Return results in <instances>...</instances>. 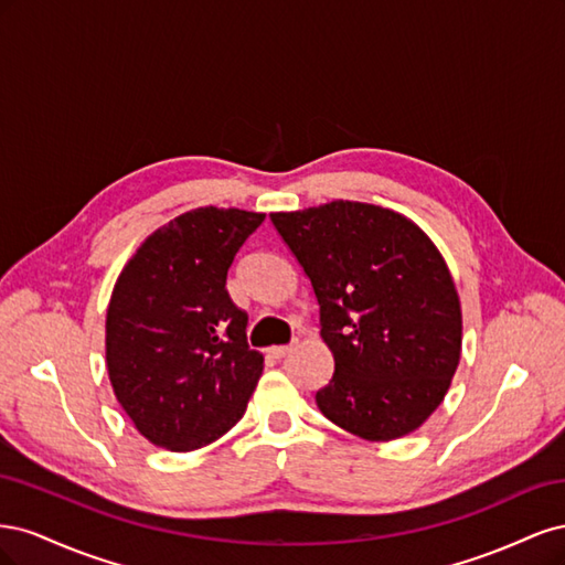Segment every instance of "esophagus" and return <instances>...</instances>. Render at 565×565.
Returning <instances> with one entry per match:
<instances>
[{
  "label": "esophagus",
  "mask_w": 565,
  "mask_h": 565,
  "mask_svg": "<svg viewBox=\"0 0 565 565\" xmlns=\"http://www.w3.org/2000/svg\"><path fill=\"white\" fill-rule=\"evenodd\" d=\"M292 349H295V344H285V347H273L270 349V353L276 355V358H285L287 353H292Z\"/></svg>",
  "instance_id": "obj_1"
}]
</instances>
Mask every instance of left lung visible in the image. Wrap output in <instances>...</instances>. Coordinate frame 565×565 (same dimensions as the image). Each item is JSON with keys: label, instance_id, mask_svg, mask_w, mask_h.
Listing matches in <instances>:
<instances>
[{"label": "left lung", "instance_id": "8db88e82", "mask_svg": "<svg viewBox=\"0 0 565 565\" xmlns=\"http://www.w3.org/2000/svg\"><path fill=\"white\" fill-rule=\"evenodd\" d=\"M320 306L334 374L320 413L367 440L401 438L446 398L459 365L461 311L450 270L413 221L334 200L270 214Z\"/></svg>", "mask_w": 565, "mask_h": 565}]
</instances>
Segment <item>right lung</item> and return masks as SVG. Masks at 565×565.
Segmentation results:
<instances>
[{"mask_svg": "<svg viewBox=\"0 0 565 565\" xmlns=\"http://www.w3.org/2000/svg\"><path fill=\"white\" fill-rule=\"evenodd\" d=\"M266 214L200 207L169 221L119 273L106 318L115 396L150 443L188 452L243 419L264 355L226 292L237 249Z\"/></svg>", "mask_w": 565, "mask_h": 565, "instance_id": "obj_1", "label": "right lung"}]
</instances>
